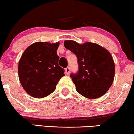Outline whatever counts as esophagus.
<instances>
[{"label":"esophagus","mask_w":134,"mask_h":134,"mask_svg":"<svg viewBox=\"0 0 134 134\" xmlns=\"http://www.w3.org/2000/svg\"><path fill=\"white\" fill-rule=\"evenodd\" d=\"M69 72H70V68H69V67H67L65 69V73L66 74H69Z\"/></svg>","instance_id":"34e87169"}]
</instances>
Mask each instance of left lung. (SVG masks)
Wrapping results in <instances>:
<instances>
[{
    "label": "left lung",
    "instance_id": "left-lung-1",
    "mask_svg": "<svg viewBox=\"0 0 134 134\" xmlns=\"http://www.w3.org/2000/svg\"><path fill=\"white\" fill-rule=\"evenodd\" d=\"M64 46L77 58L78 71L70 74L77 92L91 99L103 96L111 86L114 77V63L110 53L92 42L79 44L66 41Z\"/></svg>",
    "mask_w": 134,
    "mask_h": 134
}]
</instances>
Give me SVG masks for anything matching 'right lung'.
<instances>
[{
	"label": "right lung",
	"instance_id": "add662e5",
	"mask_svg": "<svg viewBox=\"0 0 134 134\" xmlns=\"http://www.w3.org/2000/svg\"><path fill=\"white\" fill-rule=\"evenodd\" d=\"M58 46L59 42H37L27 48L21 57L19 79L23 87L31 96L37 98L48 96L65 76V70L58 65Z\"/></svg>",
	"mask_w": 134,
	"mask_h": 134
}]
</instances>
